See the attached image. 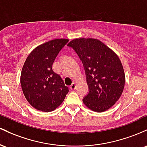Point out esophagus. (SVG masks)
I'll use <instances>...</instances> for the list:
<instances>
[{"mask_svg":"<svg viewBox=\"0 0 147 147\" xmlns=\"http://www.w3.org/2000/svg\"><path fill=\"white\" fill-rule=\"evenodd\" d=\"M76 83H72L71 85V86H70V89L71 90H74L76 89Z\"/></svg>","mask_w":147,"mask_h":147,"instance_id":"obj_1","label":"esophagus"}]
</instances>
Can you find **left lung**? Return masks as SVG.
<instances>
[{
  "mask_svg": "<svg viewBox=\"0 0 147 147\" xmlns=\"http://www.w3.org/2000/svg\"><path fill=\"white\" fill-rule=\"evenodd\" d=\"M67 46L76 53L85 69L89 92L83 103L96 113L108 110L124 87V71L119 57L98 39H76Z\"/></svg>",
  "mask_w": 147,
  "mask_h": 147,
  "instance_id": "left-lung-1",
  "label": "left lung"
}]
</instances>
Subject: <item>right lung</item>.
I'll use <instances>...</instances> for the list:
<instances>
[{
	"mask_svg": "<svg viewBox=\"0 0 147 147\" xmlns=\"http://www.w3.org/2000/svg\"><path fill=\"white\" fill-rule=\"evenodd\" d=\"M69 42L57 39L34 49L28 56L21 74L24 94L33 108L51 112L60 106L69 92V87L52 65L58 53Z\"/></svg>",
	"mask_w": 147,
	"mask_h": 147,
	"instance_id": "obj_1",
	"label": "right lung"
}]
</instances>
